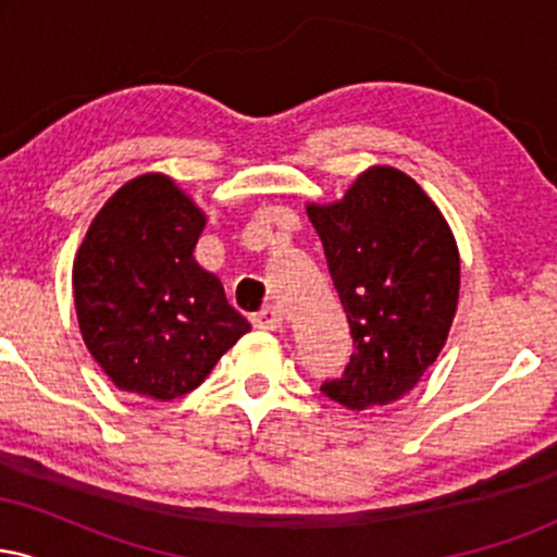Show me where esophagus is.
<instances>
[{
	"label": "esophagus",
	"instance_id": "obj_1",
	"mask_svg": "<svg viewBox=\"0 0 557 557\" xmlns=\"http://www.w3.org/2000/svg\"><path fill=\"white\" fill-rule=\"evenodd\" d=\"M253 327L257 330H264V332H277L283 330L285 319H283V311L277 309V306H267V309H261L259 314H253Z\"/></svg>",
	"mask_w": 557,
	"mask_h": 557
}]
</instances>
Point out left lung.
Here are the masks:
<instances>
[{"instance_id": "left-lung-1", "label": "left lung", "mask_w": 557, "mask_h": 557, "mask_svg": "<svg viewBox=\"0 0 557 557\" xmlns=\"http://www.w3.org/2000/svg\"><path fill=\"white\" fill-rule=\"evenodd\" d=\"M354 335L341 380L322 393L348 411L400 400L447 341L461 293L450 225L406 172L374 164L343 198L306 203Z\"/></svg>"}]
</instances>
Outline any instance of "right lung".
<instances>
[{"label": "right lung", "instance_id": "right-lung-1", "mask_svg": "<svg viewBox=\"0 0 557 557\" xmlns=\"http://www.w3.org/2000/svg\"><path fill=\"white\" fill-rule=\"evenodd\" d=\"M207 214L162 172L120 185L73 261L83 343L123 393L175 400L251 330L194 259Z\"/></svg>", "mask_w": 557, "mask_h": 557}]
</instances>
